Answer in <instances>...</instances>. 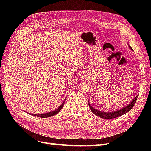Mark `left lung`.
I'll return each mask as SVG.
<instances>
[{"label": "left lung", "mask_w": 151, "mask_h": 151, "mask_svg": "<svg viewBox=\"0 0 151 151\" xmlns=\"http://www.w3.org/2000/svg\"><path fill=\"white\" fill-rule=\"evenodd\" d=\"M128 47H129L130 49L132 50V48L131 47V46H129V44H128ZM137 98H138V96H135L134 98L132 99V101H131V103H129V104H128L126 106L123 107V108H121L119 110H116V111H111V112H104V111H99V110L94 109V107L91 106V104H90V102H89V100L88 101V106L90 107L91 111L93 112V113H94L95 115L103 119H111L116 118V117L123 115V114H124L125 113H127V112L131 111V109L133 107L134 104H135V103H136Z\"/></svg>", "instance_id": "1"}]
</instances>
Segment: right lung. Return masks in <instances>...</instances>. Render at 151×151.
Here are the masks:
<instances>
[{"instance_id": "add662e5", "label": "right lung", "mask_w": 151, "mask_h": 151, "mask_svg": "<svg viewBox=\"0 0 151 151\" xmlns=\"http://www.w3.org/2000/svg\"><path fill=\"white\" fill-rule=\"evenodd\" d=\"M66 98L65 99V100H64L63 103L60 104V105L58 107V109H55V111H51V112H46V113H43V114H31V113H29V112H28V113H29L30 114H31V115L34 116H37V117H40V118H47V117H50V116H52L55 115V114H57L58 112H59V111H60L61 109L64 106V104L65 103V100H66Z\"/></svg>"}]
</instances>
